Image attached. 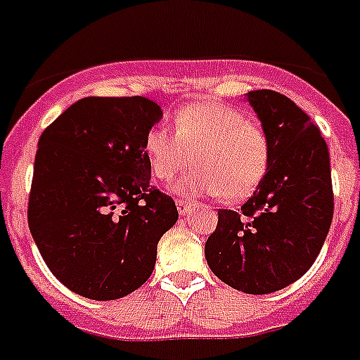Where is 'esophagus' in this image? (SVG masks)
<instances>
[{"instance_id":"1","label":"esophagus","mask_w":360,"mask_h":360,"mask_svg":"<svg viewBox=\"0 0 360 360\" xmlns=\"http://www.w3.org/2000/svg\"><path fill=\"white\" fill-rule=\"evenodd\" d=\"M175 205H177V210H179L181 216H185L190 210V207H192V203L186 201V199H175Z\"/></svg>"}]
</instances>
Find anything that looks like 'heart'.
Returning a JSON list of instances; mask_svg holds the SVG:
<instances>
[{
  "label": "heart",
  "instance_id": "1",
  "mask_svg": "<svg viewBox=\"0 0 360 360\" xmlns=\"http://www.w3.org/2000/svg\"><path fill=\"white\" fill-rule=\"evenodd\" d=\"M152 174L170 183L192 161L195 170L175 185L179 194L223 195L241 201L256 192L271 165V139L259 122L221 101H199L175 115V131L165 124L144 139Z\"/></svg>",
  "mask_w": 360,
  "mask_h": 360
}]
</instances>
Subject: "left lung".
Here are the masks:
<instances>
[{"label":"left lung","instance_id":"left-lung-1","mask_svg":"<svg viewBox=\"0 0 360 360\" xmlns=\"http://www.w3.org/2000/svg\"><path fill=\"white\" fill-rule=\"evenodd\" d=\"M247 98L271 139V165L241 208L217 210L205 256L226 285L267 295L315 264L333 219V185L328 144L309 115L271 89Z\"/></svg>","mask_w":360,"mask_h":360}]
</instances>
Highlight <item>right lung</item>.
<instances>
[{"label":"right lung","mask_w":360,"mask_h":360,"mask_svg":"<svg viewBox=\"0 0 360 360\" xmlns=\"http://www.w3.org/2000/svg\"><path fill=\"white\" fill-rule=\"evenodd\" d=\"M162 117L144 96H86L44 129L27 219L51 273L72 292L115 300L146 282L177 221L150 185L144 139Z\"/></svg>","instance_id":"add662e5"}]
</instances>
